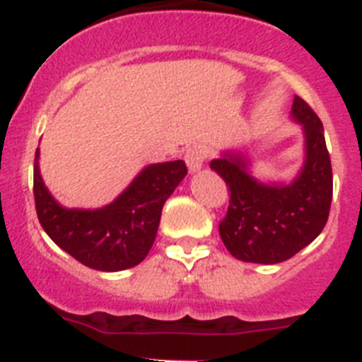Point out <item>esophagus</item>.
I'll use <instances>...</instances> for the list:
<instances>
[{"instance_id":"obj_1","label":"esophagus","mask_w":362,"mask_h":362,"mask_svg":"<svg viewBox=\"0 0 362 362\" xmlns=\"http://www.w3.org/2000/svg\"><path fill=\"white\" fill-rule=\"evenodd\" d=\"M206 159V151L203 146H192L188 148L187 153H185V163L188 166V172L190 174H196L199 170L203 168V163Z\"/></svg>"}]
</instances>
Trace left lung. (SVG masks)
Masks as SVG:
<instances>
[{"mask_svg":"<svg viewBox=\"0 0 362 362\" xmlns=\"http://www.w3.org/2000/svg\"><path fill=\"white\" fill-rule=\"evenodd\" d=\"M291 120L302 128L304 160L289 181L256 177L247 148H228L211 160L230 190L219 236L238 260L265 265L289 260L328 221L333 175L322 122L300 97L293 100Z\"/></svg>","mask_w":362,"mask_h":362,"instance_id":"8db88e82","label":"left lung"}]
</instances>
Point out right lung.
<instances>
[{
  "mask_svg": "<svg viewBox=\"0 0 362 362\" xmlns=\"http://www.w3.org/2000/svg\"><path fill=\"white\" fill-rule=\"evenodd\" d=\"M187 175L183 160L146 165L132 183L100 209H69L49 192L34 156V202L52 242L91 269L115 273L144 260L156 242L160 211Z\"/></svg>",
  "mask_w": 362,
  "mask_h": 362,
  "instance_id": "1",
  "label": "right lung"
}]
</instances>
